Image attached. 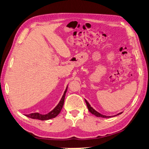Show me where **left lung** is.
<instances>
[{"instance_id": "1", "label": "left lung", "mask_w": 149, "mask_h": 149, "mask_svg": "<svg viewBox=\"0 0 149 149\" xmlns=\"http://www.w3.org/2000/svg\"><path fill=\"white\" fill-rule=\"evenodd\" d=\"M85 100L86 105H87V107H88V109L89 111H90V112L92 113V114L96 116V117H98L110 118V117H115V116H117V115H120V114H121V113H118V114L116 115H114V116H105V115H103L100 114V113H98V111H96L95 109H94L91 106V105L88 104V102L87 101H86L85 99Z\"/></svg>"}]
</instances>
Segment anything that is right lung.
Masks as SVG:
<instances>
[{"label":"right lung","instance_id":"right-lung-1","mask_svg":"<svg viewBox=\"0 0 149 149\" xmlns=\"http://www.w3.org/2000/svg\"><path fill=\"white\" fill-rule=\"evenodd\" d=\"M67 88H68V86L66 87L65 91H64V94L63 97H62L60 102L58 103V104L56 105V106L54 108V109L51 111V112L47 113L46 115H42V114H40L38 113H31V114L26 115V117L33 118V119H38L41 120H49V119H51V118L56 117V116L60 113L61 109H63L64 102V98H65L66 93L67 91Z\"/></svg>","mask_w":149,"mask_h":149}]
</instances>
